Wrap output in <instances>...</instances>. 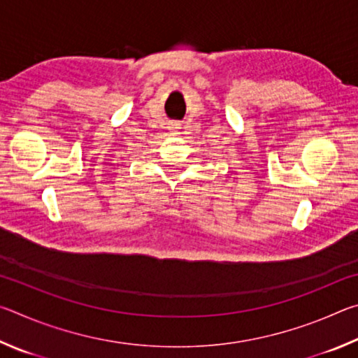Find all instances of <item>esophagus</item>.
Wrapping results in <instances>:
<instances>
[{
	"mask_svg": "<svg viewBox=\"0 0 358 358\" xmlns=\"http://www.w3.org/2000/svg\"><path fill=\"white\" fill-rule=\"evenodd\" d=\"M169 129H171L172 132H175V134H177V131L181 129V124L178 123V121H175V123H172L171 126H169Z\"/></svg>",
	"mask_w": 358,
	"mask_h": 358,
	"instance_id": "obj_1",
	"label": "esophagus"
}]
</instances>
